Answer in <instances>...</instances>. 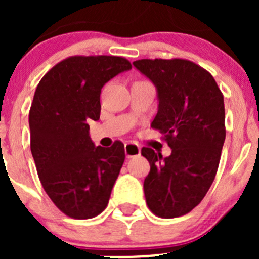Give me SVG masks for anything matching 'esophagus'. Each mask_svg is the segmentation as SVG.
Returning a JSON list of instances; mask_svg holds the SVG:
<instances>
[{"label":"esophagus","instance_id":"1","mask_svg":"<svg viewBox=\"0 0 259 259\" xmlns=\"http://www.w3.org/2000/svg\"><path fill=\"white\" fill-rule=\"evenodd\" d=\"M124 152H125V157L127 158L137 157V155H140L141 153L140 145L136 143H127L124 145Z\"/></svg>","mask_w":259,"mask_h":259}]
</instances>
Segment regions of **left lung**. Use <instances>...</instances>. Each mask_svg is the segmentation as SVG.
Segmentation results:
<instances>
[{"instance_id":"8db88e82","label":"left lung","mask_w":259,"mask_h":259,"mask_svg":"<svg viewBox=\"0 0 259 259\" xmlns=\"http://www.w3.org/2000/svg\"><path fill=\"white\" fill-rule=\"evenodd\" d=\"M134 66L157 87L152 128L171 148L166 158L141 149L150 163L146 205L159 218L182 217L202 201L218 171L226 139L223 95L209 71L188 59H139Z\"/></svg>"}]
</instances>
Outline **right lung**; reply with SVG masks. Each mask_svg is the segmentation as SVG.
<instances>
[{"instance_id": "right-lung-1", "label": "right lung", "mask_w": 259, "mask_h": 259, "mask_svg": "<svg viewBox=\"0 0 259 259\" xmlns=\"http://www.w3.org/2000/svg\"><path fill=\"white\" fill-rule=\"evenodd\" d=\"M131 67L123 57L72 56L50 68L36 88L29 109L31 152L42 188L70 218L97 217L109 203L124 145L95 146L87 122L100 119L105 83Z\"/></svg>"}]
</instances>
